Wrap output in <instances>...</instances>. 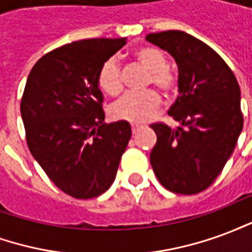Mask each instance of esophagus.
<instances>
[{
    "instance_id": "esophagus-1",
    "label": "esophagus",
    "mask_w": 252,
    "mask_h": 252,
    "mask_svg": "<svg viewBox=\"0 0 252 252\" xmlns=\"http://www.w3.org/2000/svg\"><path fill=\"white\" fill-rule=\"evenodd\" d=\"M139 129H140V126L132 124V133H136V132H139Z\"/></svg>"
}]
</instances>
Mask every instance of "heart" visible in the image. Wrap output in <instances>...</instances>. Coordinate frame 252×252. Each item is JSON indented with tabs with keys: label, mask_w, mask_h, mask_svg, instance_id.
<instances>
[{
	"label": "heart",
	"mask_w": 252,
	"mask_h": 252,
	"mask_svg": "<svg viewBox=\"0 0 252 252\" xmlns=\"http://www.w3.org/2000/svg\"><path fill=\"white\" fill-rule=\"evenodd\" d=\"M135 59L148 72L147 85H154L160 93L170 95L177 90V78L167 67V59L163 52L155 47H140L135 51ZM99 89L108 95H117L123 89L119 63L115 58L105 61L98 72ZM160 105L159 95L153 90L140 93H126L110 108L116 120L129 121L132 124H143L148 121Z\"/></svg>",
	"instance_id": "heart-1"
}]
</instances>
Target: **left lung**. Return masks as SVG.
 <instances>
[{
    "label": "left lung",
    "mask_w": 252,
    "mask_h": 252,
    "mask_svg": "<svg viewBox=\"0 0 252 252\" xmlns=\"http://www.w3.org/2000/svg\"><path fill=\"white\" fill-rule=\"evenodd\" d=\"M146 40L169 52L178 66L180 95L169 115L181 123L177 129L151 126L158 139L150 162L167 190L200 193L221 173L243 129L239 83L216 51L186 32L150 33Z\"/></svg>",
    "instance_id": "8db88e82"
}]
</instances>
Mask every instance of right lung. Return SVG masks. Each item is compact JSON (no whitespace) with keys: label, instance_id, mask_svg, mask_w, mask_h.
I'll return each mask as SVG.
<instances>
[{"label":"right lung","instance_id":"obj_1","mask_svg":"<svg viewBox=\"0 0 252 252\" xmlns=\"http://www.w3.org/2000/svg\"><path fill=\"white\" fill-rule=\"evenodd\" d=\"M126 39H85L48 52L32 67L21 98L27 143L66 194L98 197L117 174L131 126L105 124L98 72Z\"/></svg>","mask_w":252,"mask_h":252}]
</instances>
